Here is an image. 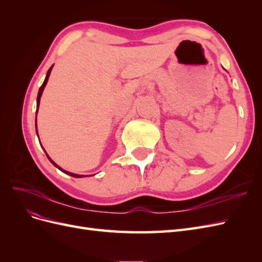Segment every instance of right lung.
Here are the masks:
<instances>
[{"label": "right lung", "instance_id": "right-lung-1", "mask_svg": "<svg viewBox=\"0 0 262 262\" xmlns=\"http://www.w3.org/2000/svg\"><path fill=\"white\" fill-rule=\"evenodd\" d=\"M52 68H53V66H51V68L48 70V72H47V75H46V78H45V81H43V83H42V85L40 86V89H39V92H38V96H37V112H36V114L38 113V108H39V104H40V98H41V95H42V92H43V90H45V87H46V85H47V83H48V80H49V76H50V73H51V70H52ZM36 117H37V115H36ZM36 131H37V137H38V130H37V118H36ZM40 142V141H39ZM42 146V145H41ZM43 150H45V148H43ZM46 152V150H45ZM46 155H47V157H48V160L55 166V167H57L58 169H60L62 172H64V173H67V175H70V176H72V177H75V178H82V177H86V176H84V175H77V173H73V172H70V171H67V170H64V169H62L60 166H58L57 164H55L51 158L49 157V155L46 153Z\"/></svg>", "mask_w": 262, "mask_h": 262}]
</instances>
